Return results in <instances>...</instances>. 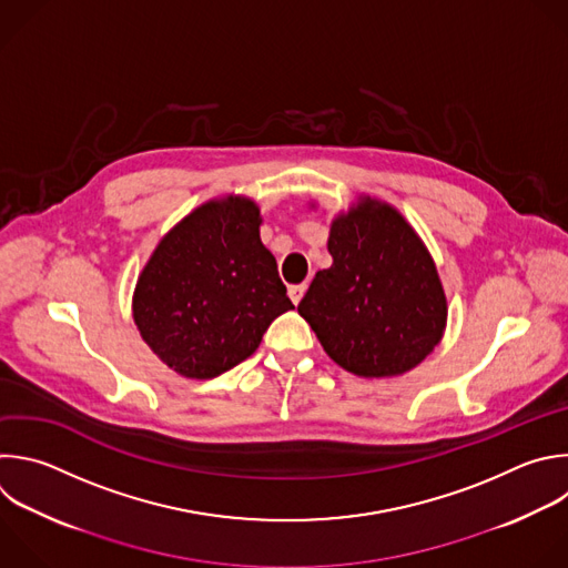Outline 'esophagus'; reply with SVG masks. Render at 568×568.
Returning a JSON list of instances; mask_svg holds the SVG:
<instances>
[{
    "label": "esophagus",
    "mask_w": 568,
    "mask_h": 568,
    "mask_svg": "<svg viewBox=\"0 0 568 568\" xmlns=\"http://www.w3.org/2000/svg\"><path fill=\"white\" fill-rule=\"evenodd\" d=\"M305 290H307V285H305V283H301V285H290L287 294H290V298H292V303H294V305H298V303H301V298H303Z\"/></svg>",
    "instance_id": "esophagus-1"
}]
</instances>
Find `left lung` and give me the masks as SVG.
Instances as JSON below:
<instances>
[{"mask_svg": "<svg viewBox=\"0 0 568 568\" xmlns=\"http://www.w3.org/2000/svg\"><path fill=\"white\" fill-rule=\"evenodd\" d=\"M332 265L316 272L298 314L343 369L386 379L442 341L446 294L430 252L388 203L361 199L332 221Z\"/></svg>", "mask_w": 568, "mask_h": 568, "instance_id": "1", "label": "left lung"}]
</instances>
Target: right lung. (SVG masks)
<instances>
[{"instance_id": "add662e5", "label": "right lung", "mask_w": 568, "mask_h": 568, "mask_svg": "<svg viewBox=\"0 0 568 568\" xmlns=\"http://www.w3.org/2000/svg\"><path fill=\"white\" fill-rule=\"evenodd\" d=\"M261 223L250 199L210 201L164 234L138 276L140 336L186 379L232 369L256 352L276 316L294 310Z\"/></svg>"}]
</instances>
